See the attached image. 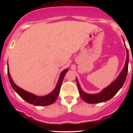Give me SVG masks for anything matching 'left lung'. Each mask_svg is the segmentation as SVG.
I'll list each match as a JSON object with an SVG mask.
<instances>
[{"instance_id":"left-lung-1","label":"left lung","mask_w":133,"mask_h":133,"mask_svg":"<svg viewBox=\"0 0 133 133\" xmlns=\"http://www.w3.org/2000/svg\"><path fill=\"white\" fill-rule=\"evenodd\" d=\"M124 46H125L127 50V58L124 67L119 75L117 77V78L112 83H110L108 87L102 90V91L96 94H89L84 92L81 89L78 79L76 77V81H77V84L78 86L80 95L84 102L89 103V104H95V103H100L107 101L111 98H112L117 93L118 90L121 89L125 82L127 76L128 66H129V51H128V49H127L125 44H124Z\"/></svg>"}]
</instances>
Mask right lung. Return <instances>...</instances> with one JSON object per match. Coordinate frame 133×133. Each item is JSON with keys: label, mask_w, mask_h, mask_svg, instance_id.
Returning a JSON list of instances; mask_svg holds the SVG:
<instances>
[{"label": "right lung", "mask_w": 133, "mask_h": 133, "mask_svg": "<svg viewBox=\"0 0 133 133\" xmlns=\"http://www.w3.org/2000/svg\"><path fill=\"white\" fill-rule=\"evenodd\" d=\"M8 65V77H9V81L11 84L12 89L15 90V92L19 95L20 97L22 98L26 101L27 103H30V104H33L35 106H48L50 104H52L56 101V98L58 97V95H59L60 89H61V84L63 83V78H64V76H65L66 73L68 72V69H64L63 71L60 75V77L58 78V82L56 85V87L55 88L52 92L49 93V95H45V96H36V95H34L32 93H30L29 92H27L24 89H21L19 87L16 85L14 81L12 79V77L9 72V64Z\"/></svg>", "instance_id": "obj_1"}]
</instances>
